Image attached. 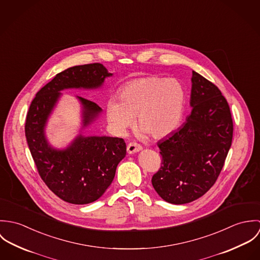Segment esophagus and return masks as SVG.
Returning <instances> with one entry per match:
<instances>
[{
    "mask_svg": "<svg viewBox=\"0 0 260 260\" xmlns=\"http://www.w3.org/2000/svg\"><path fill=\"white\" fill-rule=\"evenodd\" d=\"M142 149L141 145L137 144L136 142H130L128 145H127V151L129 154H132V153H136L138 151H140Z\"/></svg>",
    "mask_w": 260,
    "mask_h": 260,
    "instance_id": "1",
    "label": "esophagus"
}]
</instances>
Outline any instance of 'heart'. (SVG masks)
I'll return each instance as SVG.
<instances>
[{
    "mask_svg": "<svg viewBox=\"0 0 260 260\" xmlns=\"http://www.w3.org/2000/svg\"><path fill=\"white\" fill-rule=\"evenodd\" d=\"M185 105V91L175 79L150 76L125 84L118 101L110 100L106 113L113 128L123 133L132 124L154 139L171 134L178 126Z\"/></svg>",
    "mask_w": 260,
    "mask_h": 260,
    "instance_id": "obj_1",
    "label": "heart"
}]
</instances>
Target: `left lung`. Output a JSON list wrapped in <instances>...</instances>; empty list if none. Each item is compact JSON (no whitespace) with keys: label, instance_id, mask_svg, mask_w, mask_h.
Wrapping results in <instances>:
<instances>
[{"label":"left lung","instance_id":"1","mask_svg":"<svg viewBox=\"0 0 260 260\" xmlns=\"http://www.w3.org/2000/svg\"><path fill=\"white\" fill-rule=\"evenodd\" d=\"M191 114L185 124L158 142L161 167L152 185L162 199L185 204L216 182L231 146L233 122L229 105L212 82L192 72Z\"/></svg>","mask_w":260,"mask_h":260}]
</instances>
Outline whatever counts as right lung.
Returning a JSON list of instances; mask_svg holds the SVG:
<instances>
[{
  "mask_svg": "<svg viewBox=\"0 0 260 260\" xmlns=\"http://www.w3.org/2000/svg\"><path fill=\"white\" fill-rule=\"evenodd\" d=\"M111 73L100 63L68 68L41 88L26 117L25 134L38 173L45 184L62 200L87 204L100 198L111 184L117 165L126 155L124 139L117 137H83L80 135L66 150L52 149L44 136L48 116L68 88H97ZM84 107V126L101 108L79 97Z\"/></svg>",
  "mask_w": 260,
  "mask_h": 260,
  "instance_id": "1",
  "label": "right lung"
}]
</instances>
